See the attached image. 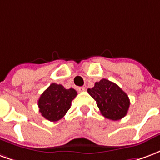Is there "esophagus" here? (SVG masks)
<instances>
[{
	"mask_svg": "<svg viewBox=\"0 0 160 160\" xmlns=\"http://www.w3.org/2000/svg\"><path fill=\"white\" fill-rule=\"evenodd\" d=\"M77 90H78V92H85L87 89H86V87H78V88H77Z\"/></svg>",
	"mask_w": 160,
	"mask_h": 160,
	"instance_id": "1",
	"label": "esophagus"
}]
</instances>
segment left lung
<instances>
[{"label":"left lung","mask_w":160,"mask_h":160,"mask_svg":"<svg viewBox=\"0 0 160 160\" xmlns=\"http://www.w3.org/2000/svg\"><path fill=\"white\" fill-rule=\"evenodd\" d=\"M87 92L95 99L104 118L118 121L127 115L130 104L129 98L117 84L102 79L92 88H88Z\"/></svg>","instance_id":"left-lung-1"}]
</instances>
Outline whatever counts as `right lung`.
Wrapping results in <instances>:
<instances>
[{
    "label": "right lung",
    "instance_id": "right-lung-1",
    "mask_svg": "<svg viewBox=\"0 0 160 160\" xmlns=\"http://www.w3.org/2000/svg\"><path fill=\"white\" fill-rule=\"evenodd\" d=\"M76 95L77 92L73 88L66 89L62 85L52 83L38 99L39 112L50 122L60 120L70 109L71 102Z\"/></svg>",
    "mask_w": 160,
    "mask_h": 160
}]
</instances>
